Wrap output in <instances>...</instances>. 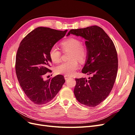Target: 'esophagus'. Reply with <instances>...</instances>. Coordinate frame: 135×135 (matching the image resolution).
Wrapping results in <instances>:
<instances>
[{
	"label": "esophagus",
	"mask_w": 135,
	"mask_h": 135,
	"mask_svg": "<svg viewBox=\"0 0 135 135\" xmlns=\"http://www.w3.org/2000/svg\"><path fill=\"white\" fill-rule=\"evenodd\" d=\"M70 78H71V77L70 76H67V75H65L64 76V79H65V80H68L69 79H70Z\"/></svg>",
	"instance_id": "34e87169"
}]
</instances>
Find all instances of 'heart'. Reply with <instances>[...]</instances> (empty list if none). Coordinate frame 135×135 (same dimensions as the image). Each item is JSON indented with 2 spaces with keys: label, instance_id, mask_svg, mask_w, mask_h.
Returning a JSON list of instances; mask_svg holds the SVG:
<instances>
[{
  "label": "heart",
  "instance_id": "b5f03b06",
  "mask_svg": "<svg viewBox=\"0 0 135 135\" xmlns=\"http://www.w3.org/2000/svg\"><path fill=\"white\" fill-rule=\"evenodd\" d=\"M81 41L75 37H71L64 40L61 43L62 50L64 52H71L70 61L63 62L55 67V72L57 74L71 75L78 68L79 61H83L87 55L85 48L81 46ZM49 56L53 63H58L61 59V52L56 46L51 48Z\"/></svg>",
  "mask_w": 135,
  "mask_h": 135
}]
</instances>
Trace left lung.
<instances>
[{"instance_id":"left-lung-1","label":"left lung","mask_w":135,"mask_h":135,"mask_svg":"<svg viewBox=\"0 0 135 135\" xmlns=\"http://www.w3.org/2000/svg\"><path fill=\"white\" fill-rule=\"evenodd\" d=\"M70 34L85 40L87 56L81 72L92 77L76 79L74 94L77 100L88 107H96L107 98L116 78L118 60L112 40L97 26L71 30Z\"/></svg>"}]
</instances>
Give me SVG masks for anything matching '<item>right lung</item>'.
I'll list each match as a JSON object with an SVG mask.
<instances>
[{
	"label": "right lung",
	"instance_id": "right-lung-1",
	"mask_svg": "<svg viewBox=\"0 0 135 135\" xmlns=\"http://www.w3.org/2000/svg\"><path fill=\"white\" fill-rule=\"evenodd\" d=\"M67 31L37 27L27 35L19 45L16 56V76L24 93L34 104L42 105L51 101L65 81L61 75L47 80H44L43 78L47 72H51V48Z\"/></svg>",
	"mask_w": 135,
	"mask_h": 135
}]
</instances>
